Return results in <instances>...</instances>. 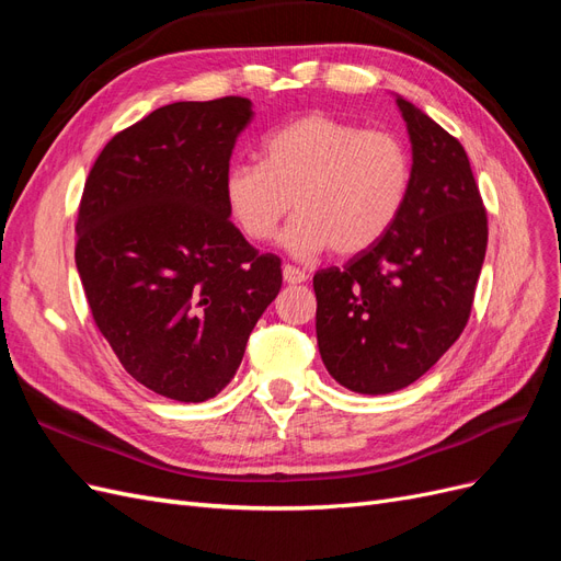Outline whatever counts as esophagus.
<instances>
[{
	"label": "esophagus",
	"mask_w": 561,
	"mask_h": 561,
	"mask_svg": "<svg viewBox=\"0 0 561 561\" xmlns=\"http://www.w3.org/2000/svg\"><path fill=\"white\" fill-rule=\"evenodd\" d=\"M283 278L287 285H299L307 280V271H301L299 266H293V264H285L283 266Z\"/></svg>",
	"instance_id": "34e87169"
}]
</instances>
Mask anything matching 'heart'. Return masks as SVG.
Wrapping results in <instances>:
<instances>
[{"label":"heart","instance_id":"b5f03b06","mask_svg":"<svg viewBox=\"0 0 561 561\" xmlns=\"http://www.w3.org/2000/svg\"><path fill=\"white\" fill-rule=\"evenodd\" d=\"M412 190V157L398 135L307 114L271 130L262 161L233 163L225 206L245 239L276 233L295 198L283 245L297 257L332 248L358 254L393 229Z\"/></svg>","mask_w":561,"mask_h":561}]
</instances>
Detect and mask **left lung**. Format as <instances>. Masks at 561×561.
Returning a JSON list of instances; mask_svg holds the SVG:
<instances>
[{
  "label": "left lung",
  "instance_id": "obj_1",
  "mask_svg": "<svg viewBox=\"0 0 561 561\" xmlns=\"http://www.w3.org/2000/svg\"><path fill=\"white\" fill-rule=\"evenodd\" d=\"M412 190L379 243L313 276L316 334L330 375L355 393L414 383L461 336L486 252V210L463 145L398 98Z\"/></svg>",
  "mask_w": 561,
  "mask_h": 561
}]
</instances>
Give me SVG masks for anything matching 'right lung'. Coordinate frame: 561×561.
<instances>
[{"label": "right lung", "instance_id": "1", "mask_svg": "<svg viewBox=\"0 0 561 561\" xmlns=\"http://www.w3.org/2000/svg\"><path fill=\"white\" fill-rule=\"evenodd\" d=\"M250 118L239 95L159 107L114 135L83 184L75 260L93 320L163 398H215L283 285L280 257L252 248L225 206Z\"/></svg>", "mask_w": 561, "mask_h": 561}]
</instances>
